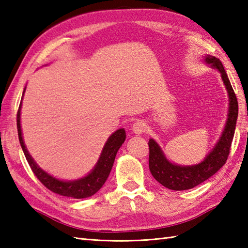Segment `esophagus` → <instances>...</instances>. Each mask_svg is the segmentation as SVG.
<instances>
[{
    "label": "esophagus",
    "mask_w": 248,
    "mask_h": 248,
    "mask_svg": "<svg viewBox=\"0 0 248 248\" xmlns=\"http://www.w3.org/2000/svg\"><path fill=\"white\" fill-rule=\"evenodd\" d=\"M146 129H147V124H146L145 121H143V120L135 121V123L132 125V131L135 134L143 133V132H145Z\"/></svg>",
    "instance_id": "34e87169"
}]
</instances>
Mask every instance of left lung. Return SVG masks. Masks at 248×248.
Here are the masks:
<instances>
[{"instance_id": "8db88e82", "label": "left lung", "mask_w": 248, "mask_h": 248, "mask_svg": "<svg viewBox=\"0 0 248 248\" xmlns=\"http://www.w3.org/2000/svg\"><path fill=\"white\" fill-rule=\"evenodd\" d=\"M204 62L219 71L226 89H227L229 97L228 118L217 145L204 157V160L196 165L180 166L173 164L166 159L161 147L157 145L156 141L152 139L149 140V170L151 175L162 186L173 189V191L193 188L210 177H212L227 161L231 143L233 140L236 118H238L239 114L238 100H236V96L232 86H231L227 73L224 69L222 62L217 57L211 55L205 56Z\"/></svg>"}]
</instances>
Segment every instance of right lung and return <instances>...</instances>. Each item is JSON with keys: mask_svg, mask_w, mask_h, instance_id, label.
Segmentation results:
<instances>
[{"mask_svg": "<svg viewBox=\"0 0 248 248\" xmlns=\"http://www.w3.org/2000/svg\"><path fill=\"white\" fill-rule=\"evenodd\" d=\"M24 92L25 88L23 91V94ZM21 105H22V102L20 103L17 113V128L19 141L21 148H22L24 152L26 160H28L31 170H33L34 175L37 177V179H38L46 188H49L50 191L55 194L62 195V196L81 199L91 197L93 194H96L99 189L102 187L105 181H107L109 172L112 170L115 156L117 155L118 149L120 148L121 145L124 144V141L125 140L124 129H119L117 131H115V132L108 139L96 166L93 167V170L89 172L87 176L73 181H62L60 180V179L52 177L48 172L41 170V168L36 164L33 157L31 156L28 149H26L22 138V131H21L20 124Z\"/></svg>", "mask_w": 248, "mask_h": 248, "instance_id": "obj_1", "label": "right lung"}]
</instances>
